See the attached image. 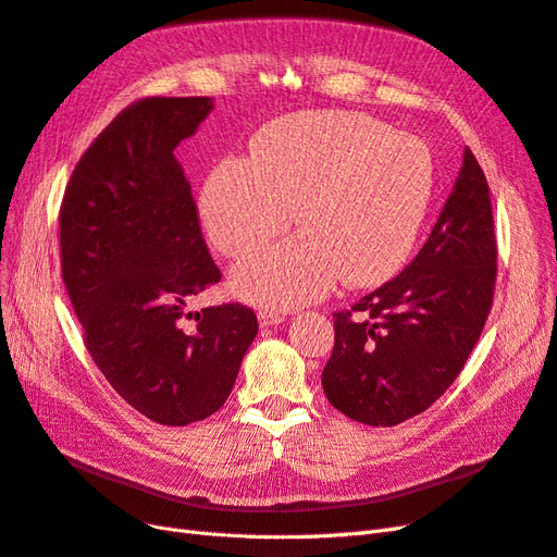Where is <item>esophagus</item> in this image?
I'll return each instance as SVG.
<instances>
[{
    "label": "esophagus",
    "instance_id": "34e87169",
    "mask_svg": "<svg viewBox=\"0 0 557 557\" xmlns=\"http://www.w3.org/2000/svg\"><path fill=\"white\" fill-rule=\"evenodd\" d=\"M283 320H285V315L278 313V311H260V313H258L260 327H274V325H281Z\"/></svg>",
    "mask_w": 557,
    "mask_h": 557
}]
</instances>
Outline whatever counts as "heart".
<instances>
[{
    "label": "heart",
    "instance_id": "obj_1",
    "mask_svg": "<svg viewBox=\"0 0 557 557\" xmlns=\"http://www.w3.org/2000/svg\"><path fill=\"white\" fill-rule=\"evenodd\" d=\"M423 139L358 111L283 117L252 139L246 160L209 172L201 225L225 258H242L293 225L297 234L246 258L230 290L248 305L293 309L344 278L372 288L411 256L434 195Z\"/></svg>",
    "mask_w": 557,
    "mask_h": 557
}]
</instances>
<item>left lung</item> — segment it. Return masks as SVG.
I'll return each mask as SVG.
<instances>
[{
	"mask_svg": "<svg viewBox=\"0 0 557 557\" xmlns=\"http://www.w3.org/2000/svg\"><path fill=\"white\" fill-rule=\"evenodd\" d=\"M497 242L491 190L465 148L460 174L425 246L399 276L334 313L323 391L358 423L393 428L458 379L493 307Z\"/></svg>",
	"mask_w": 557,
	"mask_h": 557,
	"instance_id": "obj_1",
	"label": "left lung"
}]
</instances>
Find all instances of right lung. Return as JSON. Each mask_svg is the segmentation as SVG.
<instances>
[{
  "mask_svg": "<svg viewBox=\"0 0 557 557\" xmlns=\"http://www.w3.org/2000/svg\"><path fill=\"white\" fill-rule=\"evenodd\" d=\"M211 109V97L127 107L78 160L60 209L62 278L88 352L129 407L172 428L223 407L258 334L239 301L188 313L221 269L174 150Z\"/></svg>",
  "mask_w": 557,
  "mask_h": 557,
  "instance_id": "right-lung-1",
  "label": "right lung"
}]
</instances>
